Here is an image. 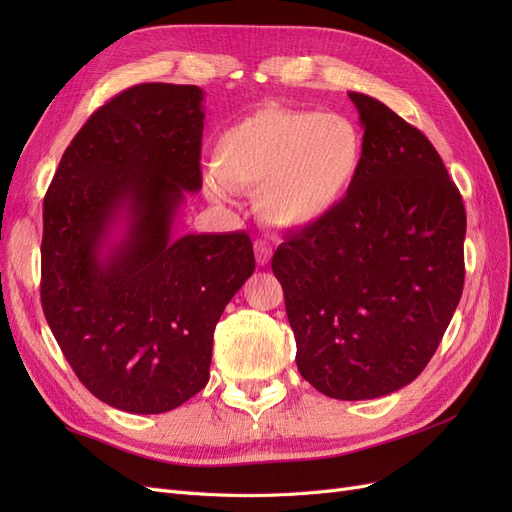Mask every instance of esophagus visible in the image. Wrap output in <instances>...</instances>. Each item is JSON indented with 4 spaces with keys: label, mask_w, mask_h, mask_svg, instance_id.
<instances>
[{
    "label": "esophagus",
    "mask_w": 512,
    "mask_h": 512,
    "mask_svg": "<svg viewBox=\"0 0 512 512\" xmlns=\"http://www.w3.org/2000/svg\"><path fill=\"white\" fill-rule=\"evenodd\" d=\"M254 254H256V262L260 267H265V265H269V260H271V254H273V250H271V245L269 243H265V241H256L254 243Z\"/></svg>",
    "instance_id": "obj_1"
}]
</instances>
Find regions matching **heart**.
I'll list each match as a JSON object with an SVG mask.
<instances>
[{
	"mask_svg": "<svg viewBox=\"0 0 512 512\" xmlns=\"http://www.w3.org/2000/svg\"><path fill=\"white\" fill-rule=\"evenodd\" d=\"M365 162L361 130L342 115L265 106L226 128L207 192L256 193L262 220L286 230L322 222L344 203Z\"/></svg>",
	"mask_w": 512,
	"mask_h": 512,
	"instance_id": "heart-1",
	"label": "heart"
}]
</instances>
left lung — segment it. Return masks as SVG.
<instances>
[{"label": "left lung", "mask_w": 512, "mask_h": 512, "mask_svg": "<svg viewBox=\"0 0 512 512\" xmlns=\"http://www.w3.org/2000/svg\"><path fill=\"white\" fill-rule=\"evenodd\" d=\"M365 162L329 218L290 235L271 269L297 367L333 399H376L427 367L463 290L466 209L427 136L350 91Z\"/></svg>", "instance_id": "1"}]
</instances>
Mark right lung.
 <instances>
[{
	"label": "right lung",
	"instance_id": "obj_1",
	"mask_svg": "<svg viewBox=\"0 0 512 512\" xmlns=\"http://www.w3.org/2000/svg\"><path fill=\"white\" fill-rule=\"evenodd\" d=\"M203 100L196 85L121 91L44 196L46 322L79 380L123 412H168L205 389L215 324L256 267L243 230L173 237L185 192L203 188Z\"/></svg>",
	"mask_w": 512,
	"mask_h": 512
}]
</instances>
